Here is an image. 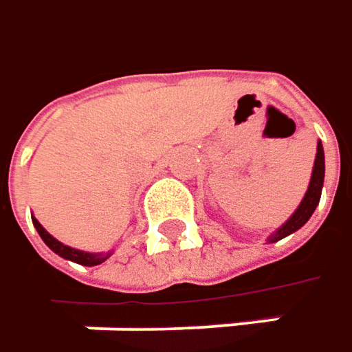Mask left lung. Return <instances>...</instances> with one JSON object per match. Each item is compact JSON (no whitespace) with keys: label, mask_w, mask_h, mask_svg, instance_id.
<instances>
[{"label":"left lung","mask_w":352,"mask_h":352,"mask_svg":"<svg viewBox=\"0 0 352 352\" xmlns=\"http://www.w3.org/2000/svg\"><path fill=\"white\" fill-rule=\"evenodd\" d=\"M322 183H324V148L322 143L318 141L316 143V159H314V167H312V175H310V183H308V189L304 193L300 206L294 209V213L274 232L268 236V243L282 240L294 232H298L304 223L310 219V215L314 213V209L320 201V193H322Z\"/></svg>","instance_id":"obj_1"}]
</instances>
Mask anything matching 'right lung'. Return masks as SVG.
Here are the masks:
<instances>
[{"instance_id": "right-lung-1", "label": "right lung", "mask_w": 352, "mask_h": 352, "mask_svg": "<svg viewBox=\"0 0 352 352\" xmlns=\"http://www.w3.org/2000/svg\"><path fill=\"white\" fill-rule=\"evenodd\" d=\"M32 221H34V228L38 230V234L44 240V243L48 245L54 254H58L64 260L76 262L80 266H98V264H102L104 260H109L112 256V252H107V254L104 252H82V250H76V248H70V245H66V243L56 240L54 236H50L48 232L44 230V226L34 215H32Z\"/></svg>"}]
</instances>
